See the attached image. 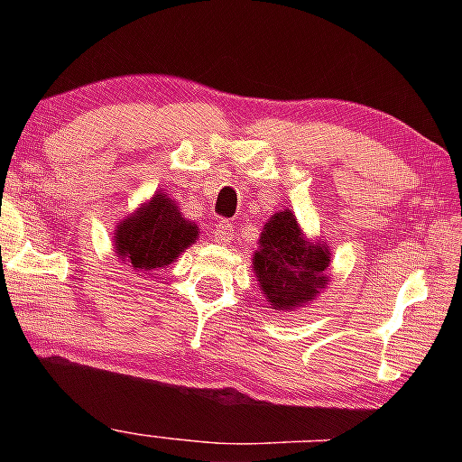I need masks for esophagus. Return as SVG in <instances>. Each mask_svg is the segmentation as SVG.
Instances as JSON below:
<instances>
[{"label":"esophagus","instance_id":"obj_1","mask_svg":"<svg viewBox=\"0 0 462 462\" xmlns=\"http://www.w3.org/2000/svg\"><path fill=\"white\" fill-rule=\"evenodd\" d=\"M233 225L229 220H218L217 226H214V239H217L218 244H229L233 239Z\"/></svg>","mask_w":462,"mask_h":462}]
</instances>
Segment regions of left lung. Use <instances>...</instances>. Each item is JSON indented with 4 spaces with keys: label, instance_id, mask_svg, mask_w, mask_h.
<instances>
[{
    "label": "left lung",
    "instance_id": "left-lung-1",
    "mask_svg": "<svg viewBox=\"0 0 462 462\" xmlns=\"http://www.w3.org/2000/svg\"><path fill=\"white\" fill-rule=\"evenodd\" d=\"M330 258V245L309 239L292 210H280L263 226L252 271L271 309L296 311L324 292Z\"/></svg>",
    "mask_w": 462,
    "mask_h": 462
}]
</instances>
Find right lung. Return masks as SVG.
Masks as SVG:
<instances>
[{
	"mask_svg": "<svg viewBox=\"0 0 462 462\" xmlns=\"http://www.w3.org/2000/svg\"><path fill=\"white\" fill-rule=\"evenodd\" d=\"M195 239H199V226L185 218L179 204L160 189L116 225L113 252L124 267L153 273L172 264Z\"/></svg>",
	"mask_w": 462,
	"mask_h": 462,
	"instance_id": "1",
	"label": "right lung"
}]
</instances>
